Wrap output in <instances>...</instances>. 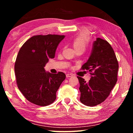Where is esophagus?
<instances>
[{
	"instance_id": "1",
	"label": "esophagus",
	"mask_w": 133,
	"mask_h": 133,
	"mask_svg": "<svg viewBox=\"0 0 133 133\" xmlns=\"http://www.w3.org/2000/svg\"><path fill=\"white\" fill-rule=\"evenodd\" d=\"M72 76H73V75H72V74H70V73H68V74H67V75H66V77L67 78L71 77H72Z\"/></svg>"
}]
</instances>
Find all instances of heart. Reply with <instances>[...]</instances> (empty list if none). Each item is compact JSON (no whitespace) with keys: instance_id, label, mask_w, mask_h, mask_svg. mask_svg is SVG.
Masks as SVG:
<instances>
[{"instance_id":"heart-1","label":"heart","mask_w":133,"mask_h":133,"mask_svg":"<svg viewBox=\"0 0 133 133\" xmlns=\"http://www.w3.org/2000/svg\"><path fill=\"white\" fill-rule=\"evenodd\" d=\"M90 40V36L87 31L83 30L79 33L72 43L73 48L75 50L77 49H83L85 50V48L88 44Z\"/></svg>"}]
</instances>
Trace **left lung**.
Segmentation results:
<instances>
[{
    "label": "left lung",
    "mask_w": 133,
    "mask_h": 133,
    "mask_svg": "<svg viewBox=\"0 0 133 133\" xmlns=\"http://www.w3.org/2000/svg\"><path fill=\"white\" fill-rule=\"evenodd\" d=\"M82 69L91 73V78L86 82L77 77L81 93L80 100L87 106H95L109 96L117 81L118 63L114 51L109 43L101 38L93 42L89 59Z\"/></svg>",
    "instance_id": "8db88e82"
}]
</instances>
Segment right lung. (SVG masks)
<instances>
[{
	"label": "right lung",
	"instance_id": "right-lung-1",
	"mask_svg": "<svg viewBox=\"0 0 133 133\" xmlns=\"http://www.w3.org/2000/svg\"><path fill=\"white\" fill-rule=\"evenodd\" d=\"M63 35H37L31 37L20 49L15 64L18 88L29 102L40 106L51 104L56 92L66 78L63 72L52 74L44 67L55 56Z\"/></svg>",
	"mask_w": 133,
	"mask_h": 133
}]
</instances>
